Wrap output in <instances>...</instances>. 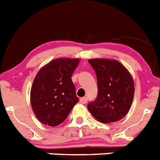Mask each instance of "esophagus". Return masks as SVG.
<instances>
[{"label":"esophagus","instance_id":"obj_1","mask_svg":"<svg viewBox=\"0 0 160 160\" xmlns=\"http://www.w3.org/2000/svg\"><path fill=\"white\" fill-rule=\"evenodd\" d=\"M87 97H83L80 98V102L82 103V104H85V103H87Z\"/></svg>","mask_w":160,"mask_h":160}]
</instances>
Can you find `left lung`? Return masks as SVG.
I'll list each match as a JSON object with an SVG mask.
<instances>
[{"instance_id": "left-lung-1", "label": "left lung", "mask_w": 160, "mask_h": 160, "mask_svg": "<svg viewBox=\"0 0 160 160\" xmlns=\"http://www.w3.org/2000/svg\"><path fill=\"white\" fill-rule=\"evenodd\" d=\"M97 77L98 94L87 105L94 118L104 123L117 122L129 111L135 86L128 70L115 60L88 61Z\"/></svg>"}]
</instances>
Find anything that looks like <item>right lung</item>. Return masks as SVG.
Masks as SVG:
<instances>
[{"instance_id":"1","label":"right lung","mask_w":160,"mask_h":160,"mask_svg":"<svg viewBox=\"0 0 160 160\" xmlns=\"http://www.w3.org/2000/svg\"><path fill=\"white\" fill-rule=\"evenodd\" d=\"M80 59L58 58L38 71L30 92L32 111L45 125L58 126L78 102L72 74Z\"/></svg>"}]
</instances>
